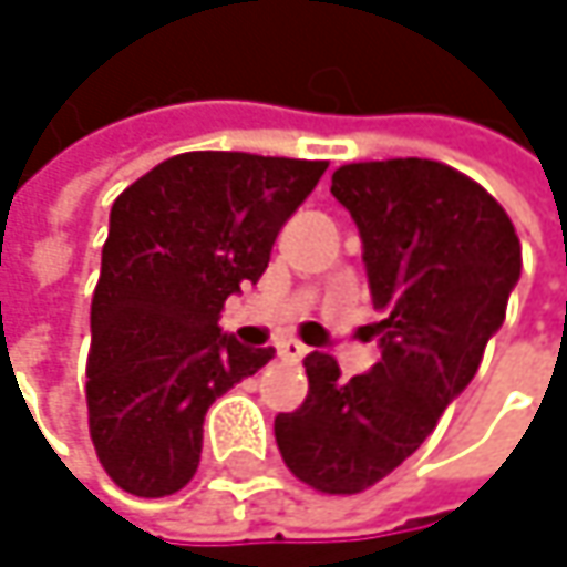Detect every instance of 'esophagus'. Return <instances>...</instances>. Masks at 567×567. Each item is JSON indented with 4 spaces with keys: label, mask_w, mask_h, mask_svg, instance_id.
<instances>
[{
    "label": "esophagus",
    "mask_w": 567,
    "mask_h": 567,
    "mask_svg": "<svg viewBox=\"0 0 567 567\" xmlns=\"http://www.w3.org/2000/svg\"><path fill=\"white\" fill-rule=\"evenodd\" d=\"M276 348H279V358H282V361H301V358L308 354V348H305L301 341H295V338H285Z\"/></svg>",
    "instance_id": "obj_1"
}]
</instances>
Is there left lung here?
<instances>
[{"instance_id":"1","label":"left lung","mask_w":567,"mask_h":567,"mask_svg":"<svg viewBox=\"0 0 567 567\" xmlns=\"http://www.w3.org/2000/svg\"><path fill=\"white\" fill-rule=\"evenodd\" d=\"M334 199L361 233L381 361L344 381L331 354L305 358L308 396L276 416L285 466L318 493L351 496L420 450L480 371L522 276L506 209L436 161L348 164Z\"/></svg>"}]
</instances>
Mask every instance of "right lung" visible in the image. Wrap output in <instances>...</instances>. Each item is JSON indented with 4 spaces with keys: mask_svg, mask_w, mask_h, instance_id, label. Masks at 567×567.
Masks as SVG:
<instances>
[{
    "mask_svg": "<svg viewBox=\"0 0 567 567\" xmlns=\"http://www.w3.org/2000/svg\"><path fill=\"white\" fill-rule=\"evenodd\" d=\"M324 171V161L193 151L114 199L91 298L87 426L124 493L183 489L213 400L272 361L276 348L226 334L219 311L262 279L279 229Z\"/></svg>",
    "mask_w": 567,
    "mask_h": 567,
    "instance_id": "obj_1",
    "label": "right lung"
}]
</instances>
